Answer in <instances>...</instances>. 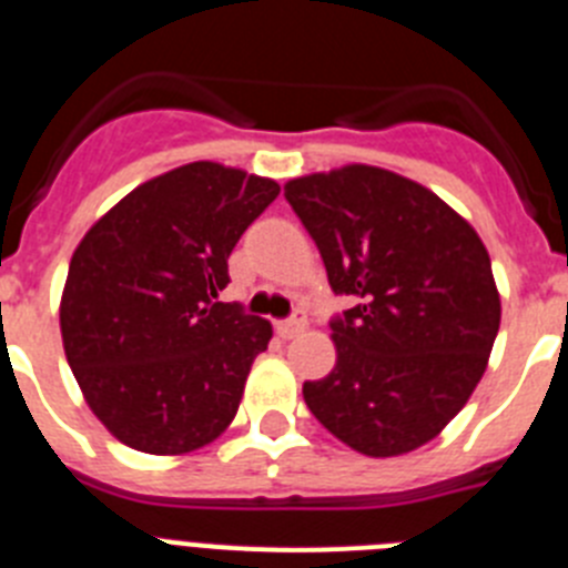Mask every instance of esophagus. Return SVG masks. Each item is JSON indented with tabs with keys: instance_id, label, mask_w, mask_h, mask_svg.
<instances>
[{
	"instance_id": "34e87169",
	"label": "esophagus",
	"mask_w": 568,
	"mask_h": 568,
	"mask_svg": "<svg viewBox=\"0 0 568 568\" xmlns=\"http://www.w3.org/2000/svg\"><path fill=\"white\" fill-rule=\"evenodd\" d=\"M304 327H307V315L295 313L290 321H278V324H275V333H278L281 338H293V335H298Z\"/></svg>"
}]
</instances>
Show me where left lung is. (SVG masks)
Instances as JSON below:
<instances>
[{
    "instance_id": "8db88e82",
    "label": "left lung",
    "mask_w": 568,
    "mask_h": 568,
    "mask_svg": "<svg viewBox=\"0 0 568 568\" xmlns=\"http://www.w3.org/2000/svg\"><path fill=\"white\" fill-rule=\"evenodd\" d=\"M333 293L335 366L310 413L355 453L393 458L440 435L489 364L500 295L480 235L424 184L346 164L284 184Z\"/></svg>"
}]
</instances>
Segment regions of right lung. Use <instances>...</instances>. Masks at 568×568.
Returning <instances> with one entry per match:
<instances>
[{"label": "right lung", "instance_id": "1", "mask_svg": "<svg viewBox=\"0 0 568 568\" xmlns=\"http://www.w3.org/2000/svg\"><path fill=\"white\" fill-rule=\"evenodd\" d=\"M278 193L244 170L182 164L130 190L79 241L59 304L64 355L130 449L184 455L233 424L273 327L215 298L235 241Z\"/></svg>", "mask_w": 568, "mask_h": 568}]
</instances>
